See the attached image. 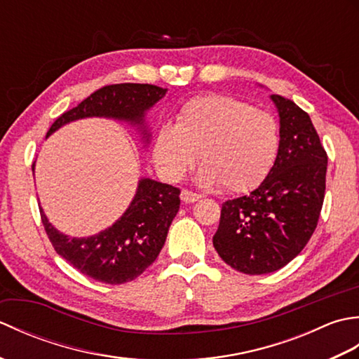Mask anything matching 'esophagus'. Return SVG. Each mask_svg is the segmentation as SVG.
Wrapping results in <instances>:
<instances>
[{
	"label": "esophagus",
	"mask_w": 359,
	"mask_h": 359,
	"mask_svg": "<svg viewBox=\"0 0 359 359\" xmlns=\"http://www.w3.org/2000/svg\"><path fill=\"white\" fill-rule=\"evenodd\" d=\"M201 197H202L201 194H197V193L189 191V189H182V193H180V199L184 201L185 203H191V202L199 201Z\"/></svg>",
	"instance_id": "1"
}]
</instances>
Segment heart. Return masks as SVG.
Wrapping results in <instances>:
<instances>
[{
  "mask_svg": "<svg viewBox=\"0 0 359 359\" xmlns=\"http://www.w3.org/2000/svg\"><path fill=\"white\" fill-rule=\"evenodd\" d=\"M279 151V126L271 114L238 98L208 94L188 100L163 125L154 140V163L175 182L196 162L205 184H220L230 193L251 191L264 182Z\"/></svg>",
  "mask_w": 359,
  "mask_h": 359,
  "instance_id": "1",
  "label": "heart"
}]
</instances>
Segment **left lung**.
I'll list each match as a JSON object with an SVG mask.
<instances>
[{
  "label": "left lung",
  "mask_w": 359,
  "mask_h": 359,
  "mask_svg": "<svg viewBox=\"0 0 359 359\" xmlns=\"http://www.w3.org/2000/svg\"><path fill=\"white\" fill-rule=\"evenodd\" d=\"M279 112V151L255 191L226 201L212 236L219 256L245 274L287 265L315 233L325 194L327 152L310 116L294 102L271 95Z\"/></svg>",
  "instance_id": "obj_1"
}]
</instances>
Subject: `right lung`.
<instances>
[{
  "label": "right lung",
  "mask_w": 359,
  "mask_h": 359,
  "mask_svg": "<svg viewBox=\"0 0 359 359\" xmlns=\"http://www.w3.org/2000/svg\"><path fill=\"white\" fill-rule=\"evenodd\" d=\"M165 94L163 88L140 83L103 86L62 114L52 123L48 135L69 121L85 117L126 120L142 128L144 111ZM143 135L149 134L143 129ZM179 194L180 189L172 185L142 179L125 215L112 226L90 238H69L60 233L40 208L41 222L52 247L74 269L94 280L118 285L140 276L157 259L179 211Z\"/></svg>",
  "instance_id": "add662e5"
}]
</instances>
